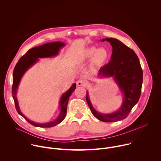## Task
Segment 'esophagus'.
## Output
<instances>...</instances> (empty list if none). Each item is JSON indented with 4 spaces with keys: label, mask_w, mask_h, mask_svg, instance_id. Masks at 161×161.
Instances as JSON below:
<instances>
[{
    "label": "esophagus",
    "mask_w": 161,
    "mask_h": 161,
    "mask_svg": "<svg viewBox=\"0 0 161 161\" xmlns=\"http://www.w3.org/2000/svg\"><path fill=\"white\" fill-rule=\"evenodd\" d=\"M77 86H83V87H86L87 84V82L86 80H79L76 82Z\"/></svg>",
    "instance_id": "34e87169"
}]
</instances>
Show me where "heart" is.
<instances>
[{
	"label": "heart",
	"mask_w": 161,
	"mask_h": 161,
	"mask_svg": "<svg viewBox=\"0 0 161 161\" xmlns=\"http://www.w3.org/2000/svg\"><path fill=\"white\" fill-rule=\"evenodd\" d=\"M109 58V52L104 48H96L92 47L86 48L81 55L83 62H88L91 60L92 65L95 67H99L104 64Z\"/></svg>",
	"instance_id": "b5f03b06"
}]
</instances>
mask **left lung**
I'll list each match as a JSON object with an SVG mask.
<instances>
[{
	"label": "left lung",
	"mask_w": 161,
	"mask_h": 161,
	"mask_svg": "<svg viewBox=\"0 0 161 161\" xmlns=\"http://www.w3.org/2000/svg\"><path fill=\"white\" fill-rule=\"evenodd\" d=\"M112 46L111 60L99 71V77H113L123 94L120 108L110 114L98 113L92 106L86 94V101L92 114L103 122H115L126 118L138 103L141 94L143 72L135 52L115 38H106Z\"/></svg>",
	"instance_id": "left-lung-1"
}]
</instances>
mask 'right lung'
<instances>
[{
	"mask_svg": "<svg viewBox=\"0 0 161 161\" xmlns=\"http://www.w3.org/2000/svg\"><path fill=\"white\" fill-rule=\"evenodd\" d=\"M65 44L63 42H52L46 43L43 45L39 46L37 47L33 48L30 49L25 55H24L18 61L17 64L16 65L14 72H13V83L12 87V94L13 97L16 109L18 113L25 118V119L32 125L36 127H42V128H50L61 123L64 118H65L67 114V104L69 100V97L72 94V92L75 91L76 88V84H74L71 87L64 93L60 99V112L59 116L57 118V119L53 121L45 123H38L34 121H32L28 119L21 112L19 107L18 101L16 97V92L17 89L21 79V77L26 72V71L30 69L32 65H33L36 62L38 61L39 58H48L56 56L58 55V52L60 48L64 47Z\"/></svg>",
	"mask_w": 161,
	"mask_h": 161,
	"instance_id": "add662e5",
	"label": "right lung"
}]
</instances>
